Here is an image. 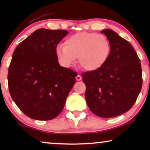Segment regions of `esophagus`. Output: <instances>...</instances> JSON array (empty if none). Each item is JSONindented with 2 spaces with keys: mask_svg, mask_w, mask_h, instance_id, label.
<instances>
[{
  "mask_svg": "<svg viewBox=\"0 0 150 150\" xmlns=\"http://www.w3.org/2000/svg\"><path fill=\"white\" fill-rule=\"evenodd\" d=\"M76 81H81V79H82L81 76V75H77L76 77Z\"/></svg>",
  "mask_w": 150,
  "mask_h": 150,
  "instance_id": "esophagus-1",
  "label": "esophagus"
}]
</instances>
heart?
<instances>
[{"label": "heart", "mask_w": 150, "mask_h": 150, "mask_svg": "<svg viewBox=\"0 0 150 150\" xmlns=\"http://www.w3.org/2000/svg\"><path fill=\"white\" fill-rule=\"evenodd\" d=\"M110 50L109 41L103 35L83 32L67 38L65 46H57L56 54L61 64L65 67L71 66L78 58L80 66L92 71L105 64Z\"/></svg>", "instance_id": "heart-1"}]
</instances>
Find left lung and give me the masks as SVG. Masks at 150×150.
Listing matches in <instances>:
<instances>
[{"label":"left lung","instance_id":"obj_1","mask_svg":"<svg viewBox=\"0 0 150 150\" xmlns=\"http://www.w3.org/2000/svg\"><path fill=\"white\" fill-rule=\"evenodd\" d=\"M110 44V53L103 66L82 74L85 100L98 117H114L128 111L142 87L140 59L128 41L110 29L101 31Z\"/></svg>","mask_w":150,"mask_h":150}]
</instances>
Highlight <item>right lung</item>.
Here are the masks:
<instances>
[{
	"instance_id": "1",
	"label": "right lung",
	"mask_w": 150,
	"mask_h": 150,
	"mask_svg": "<svg viewBox=\"0 0 150 150\" xmlns=\"http://www.w3.org/2000/svg\"><path fill=\"white\" fill-rule=\"evenodd\" d=\"M68 33L65 30L40 28L14 51L8 71L11 97L28 117L50 120L64 108L77 74L61 66L57 45Z\"/></svg>"
}]
</instances>
